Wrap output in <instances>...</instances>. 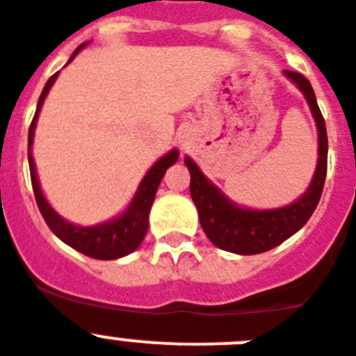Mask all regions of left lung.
Wrapping results in <instances>:
<instances>
[{"mask_svg": "<svg viewBox=\"0 0 356 356\" xmlns=\"http://www.w3.org/2000/svg\"><path fill=\"white\" fill-rule=\"evenodd\" d=\"M286 76L293 79L300 86V90L305 94L319 131L318 168H316V175L310 182L309 190L300 200L287 207H282V209H241V207L230 204L202 175L198 166L190 158L184 159L191 175L190 193L198 209L202 229L213 245L227 250V252H232V254L255 255L278 246L309 222V218L312 216L314 209L318 207L319 198H321L326 179V166H328V136H326L325 118L319 110L309 79L293 70H286Z\"/></svg>", "mask_w": 356, "mask_h": 356, "instance_id": "left-lung-1", "label": "left lung"}]
</instances>
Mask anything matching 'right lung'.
Segmentation results:
<instances>
[{
  "label": "right lung",
  "instance_id": "right-lung-1",
  "mask_svg": "<svg viewBox=\"0 0 356 356\" xmlns=\"http://www.w3.org/2000/svg\"><path fill=\"white\" fill-rule=\"evenodd\" d=\"M83 46H85V44H83ZM83 46H79L78 49L74 51L72 58L79 53V49H81ZM56 76H58V72H54V74L47 79L42 94L38 97L37 111H35V117L30 124V131H28V161H30V175L31 186H33L35 200H37V206L38 209H40V213H42L47 227H49L63 243H67L69 246H72L74 250H78V252H81V254L88 255V257L92 259L110 261V259L124 257V255L131 254V252H134V250L138 248L140 243L145 238L147 229H149V211L150 206H152V202H154L159 182H161L163 175H165L166 168L177 161L179 152L177 150H172V152L163 156V158L150 168L149 174L143 177L142 184H140L138 193L134 195L129 209H127L122 216L118 218V220L104 223V225L88 227V229L67 223L63 218H60L58 214L51 209V206L46 202V198H44L42 191H40V186H38L37 174H35L33 158H31V143H33V129L35 124H37L38 111H40V106H42L44 99H46L47 92H49L51 85L54 83Z\"/></svg>",
  "mask_w": 356,
  "mask_h": 356
}]
</instances>
